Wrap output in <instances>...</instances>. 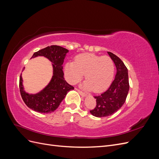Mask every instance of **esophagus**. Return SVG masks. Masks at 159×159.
<instances>
[{
  "mask_svg": "<svg viewBox=\"0 0 159 159\" xmlns=\"http://www.w3.org/2000/svg\"><path fill=\"white\" fill-rule=\"evenodd\" d=\"M76 90H77V91H78V92L80 94V95L81 96V97H83V98H85V97H86V94H85V93L82 92V91H80V89H76Z\"/></svg>",
  "mask_w": 159,
  "mask_h": 159,
  "instance_id": "esophagus-1",
  "label": "esophagus"
}]
</instances>
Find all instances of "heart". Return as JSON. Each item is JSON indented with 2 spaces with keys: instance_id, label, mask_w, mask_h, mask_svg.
<instances>
[{
  "instance_id": "obj_1",
  "label": "heart",
  "mask_w": 159,
  "mask_h": 159,
  "mask_svg": "<svg viewBox=\"0 0 159 159\" xmlns=\"http://www.w3.org/2000/svg\"><path fill=\"white\" fill-rule=\"evenodd\" d=\"M114 63L107 56L100 57L85 53L77 56L75 61H68L65 65V74L70 84L79 81L85 74L83 88L95 93L102 92L111 83L114 75Z\"/></svg>"
}]
</instances>
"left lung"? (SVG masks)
Returning <instances> with one entry per match:
<instances>
[{
    "instance_id": "left-lung-1",
    "label": "left lung",
    "mask_w": 159,
    "mask_h": 159,
    "mask_svg": "<svg viewBox=\"0 0 159 159\" xmlns=\"http://www.w3.org/2000/svg\"><path fill=\"white\" fill-rule=\"evenodd\" d=\"M107 54L113 61L117 69L115 79L110 87L98 96H95L97 105L90 111L91 114L97 117L111 115L121 108L125 102L129 90L128 70L122 60L113 53Z\"/></svg>"
}]
</instances>
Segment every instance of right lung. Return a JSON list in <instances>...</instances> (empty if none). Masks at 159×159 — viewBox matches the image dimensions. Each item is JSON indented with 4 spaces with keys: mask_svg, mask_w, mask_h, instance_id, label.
<instances>
[{
    "mask_svg": "<svg viewBox=\"0 0 159 159\" xmlns=\"http://www.w3.org/2000/svg\"><path fill=\"white\" fill-rule=\"evenodd\" d=\"M69 50L59 46H51L33 54L31 58L44 56L52 62L53 75L50 81L44 88L39 92L32 94L25 90L21 74L19 84L20 91L23 101L28 107L42 113H52L59 107L67 93L74 89L73 86L66 82L62 70V64Z\"/></svg>",
    "mask_w": 159,
    "mask_h": 159,
    "instance_id": "obj_1",
    "label": "right lung"
}]
</instances>
